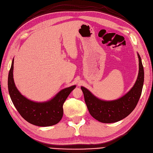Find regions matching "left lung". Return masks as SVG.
I'll use <instances>...</instances> for the list:
<instances>
[{
	"instance_id": "1",
	"label": "left lung",
	"mask_w": 153,
	"mask_h": 153,
	"mask_svg": "<svg viewBox=\"0 0 153 153\" xmlns=\"http://www.w3.org/2000/svg\"><path fill=\"white\" fill-rule=\"evenodd\" d=\"M139 58V74L134 86L130 91L120 98L113 101L100 100L88 89L81 86L84 100L89 114L102 123H114L127 117L136 106L142 93L144 84V68L140 56Z\"/></svg>"
}]
</instances>
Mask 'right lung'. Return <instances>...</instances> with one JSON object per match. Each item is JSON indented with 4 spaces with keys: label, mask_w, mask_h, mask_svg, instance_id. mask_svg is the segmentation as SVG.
I'll return each mask as SVG.
<instances>
[{
    "label": "right lung",
    "mask_w": 153,
    "mask_h": 153,
    "mask_svg": "<svg viewBox=\"0 0 153 153\" xmlns=\"http://www.w3.org/2000/svg\"><path fill=\"white\" fill-rule=\"evenodd\" d=\"M14 59L8 76V89L11 100L25 120L33 125L48 127L59 123L63 117V105L76 86L65 88L46 102L38 103L27 99L16 87L13 79Z\"/></svg>",
    "instance_id": "add662e5"
}]
</instances>
